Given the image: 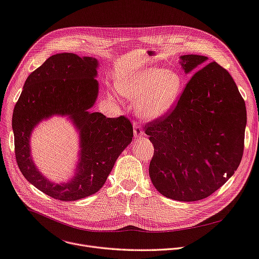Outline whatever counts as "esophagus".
Segmentation results:
<instances>
[{"label":"esophagus","mask_w":259,"mask_h":259,"mask_svg":"<svg viewBox=\"0 0 259 259\" xmlns=\"http://www.w3.org/2000/svg\"><path fill=\"white\" fill-rule=\"evenodd\" d=\"M133 133H134V139L135 140H139V139H141L142 137H144V135H145L142 127L138 124V122H134V125H133Z\"/></svg>","instance_id":"34e87169"}]
</instances>
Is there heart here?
Returning a JSON list of instances; mask_svg holds the SVG:
<instances>
[{
	"label": "heart",
	"instance_id": "b5f03b06",
	"mask_svg": "<svg viewBox=\"0 0 259 259\" xmlns=\"http://www.w3.org/2000/svg\"><path fill=\"white\" fill-rule=\"evenodd\" d=\"M184 88V78L178 71L160 67L145 68L116 81L118 93L137 102L138 114L148 119H157L168 114Z\"/></svg>",
	"mask_w": 259,
	"mask_h": 259
}]
</instances>
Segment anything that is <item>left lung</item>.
Masks as SVG:
<instances>
[{"instance_id":"left-lung-1","label":"left lung","mask_w":259,"mask_h":259,"mask_svg":"<svg viewBox=\"0 0 259 259\" xmlns=\"http://www.w3.org/2000/svg\"><path fill=\"white\" fill-rule=\"evenodd\" d=\"M207 61L180 57L187 74ZM246 126V105L234 79L216 62L207 64L190 78L173 110L145 126L154 146L149 175L155 189L180 201L210 196L237 170Z\"/></svg>"}]
</instances>
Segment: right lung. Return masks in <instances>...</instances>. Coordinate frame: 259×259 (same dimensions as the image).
Wrapping results in <instances>:
<instances>
[{"instance_id":"right-lung-1","label":"right lung","mask_w":259,"mask_h":259,"mask_svg":"<svg viewBox=\"0 0 259 259\" xmlns=\"http://www.w3.org/2000/svg\"><path fill=\"white\" fill-rule=\"evenodd\" d=\"M98 67L95 58L54 54L27 77L13 110L18 166L27 181L52 198L72 201L97 193L132 142L133 128L125 116L110 118L90 111L99 94ZM52 116H66L79 133V159L74 175L62 183L48 180L31 156L32 131Z\"/></svg>"}]
</instances>
